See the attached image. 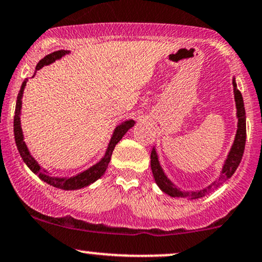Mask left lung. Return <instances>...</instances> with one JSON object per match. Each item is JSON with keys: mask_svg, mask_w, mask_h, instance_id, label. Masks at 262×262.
Listing matches in <instances>:
<instances>
[{"mask_svg": "<svg viewBox=\"0 0 262 262\" xmlns=\"http://www.w3.org/2000/svg\"><path fill=\"white\" fill-rule=\"evenodd\" d=\"M233 90H234V100H235V107H237V118H238V129L237 134H235L234 143H233L231 151H229L228 156H227L225 165L222 167L221 176L219 179L213 183H211L209 187L201 189V190L195 191H185L181 190L169 181L168 177L163 172L161 165L159 162V157H157L155 147H152L151 151V171H152L154 178H155L156 184L161 189L163 193L172 198H183V199H199L205 195H207L211 191L216 190L223 182L231 178L234 174L235 169L238 168L239 163L242 161L243 154H244L245 149V139H247V118H245V108H244V101H243V96L241 91L237 89V83L235 79L233 78Z\"/></svg>", "mask_w": 262, "mask_h": 262, "instance_id": "left-lung-1", "label": "left lung"}]
</instances>
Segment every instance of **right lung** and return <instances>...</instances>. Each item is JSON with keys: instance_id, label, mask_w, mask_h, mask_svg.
Returning <instances> with one entry per match:
<instances>
[{"instance_id": "add662e5", "label": "right lung", "mask_w": 262, "mask_h": 262, "mask_svg": "<svg viewBox=\"0 0 262 262\" xmlns=\"http://www.w3.org/2000/svg\"><path fill=\"white\" fill-rule=\"evenodd\" d=\"M69 53V51H66V50H59V51H55L50 55H47L43 57L41 61L36 64L35 72L39 71L43 67V66L51 64L56 61V59H59L63 57L64 55ZM34 77V75H33ZM28 80V79H27ZM27 80L23 81L21 84L19 94L17 96V103H15V115H14V139H15V144H17V149L19 151L21 159L25 162V165L30 168L31 172L35 173L36 176H39V178L41 181H43L47 184L52 185V187L58 188V189H63V190H75V189H81L84 187H88L90 185L91 183H94L97 181L103 173L106 172L107 167H108V163L111 161V156L113 152V149L115 146L119 143V140L122 139L123 135H124L134 125V121L133 119H128V121L121 123V124L117 125L113 132L111 140H110L108 146H107V150L105 152V156L100 160L96 165L91 166L90 168H88L86 171L79 173V174L73 176V177H55V176L49 174L45 169H42L40 167L39 163L35 161L33 156L30 155L29 150H28L27 144L24 141V137H23V130H21V125H20V110H21V97H23V93H24V88L27 85Z\"/></svg>"}]
</instances>
